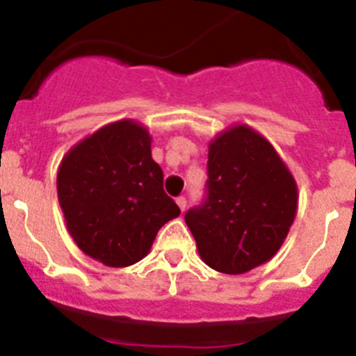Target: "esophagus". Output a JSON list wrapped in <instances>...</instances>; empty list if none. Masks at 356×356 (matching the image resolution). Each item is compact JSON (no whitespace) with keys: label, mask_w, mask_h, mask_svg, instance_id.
Segmentation results:
<instances>
[{"label":"esophagus","mask_w":356,"mask_h":356,"mask_svg":"<svg viewBox=\"0 0 356 356\" xmlns=\"http://www.w3.org/2000/svg\"><path fill=\"white\" fill-rule=\"evenodd\" d=\"M176 203H178V207H180L181 213H184L185 212V207H187V200H185L184 196H180V197H176Z\"/></svg>","instance_id":"34e87169"}]
</instances>
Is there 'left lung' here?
<instances>
[{
	"instance_id": "8db88e82",
	"label": "left lung",
	"mask_w": 356,
	"mask_h": 356,
	"mask_svg": "<svg viewBox=\"0 0 356 356\" xmlns=\"http://www.w3.org/2000/svg\"><path fill=\"white\" fill-rule=\"evenodd\" d=\"M298 212V184L260 131L232 124L209 144V197L185 213L200 259L244 275L278 253Z\"/></svg>"
}]
</instances>
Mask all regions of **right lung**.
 <instances>
[{"label":"right lung","mask_w":356,"mask_h":356,"mask_svg":"<svg viewBox=\"0 0 356 356\" xmlns=\"http://www.w3.org/2000/svg\"><path fill=\"white\" fill-rule=\"evenodd\" d=\"M65 226L87 257L128 267L149 253L180 209L163 193L151 135L134 119L108 122L67 151L56 172Z\"/></svg>","instance_id":"right-lung-1"}]
</instances>
